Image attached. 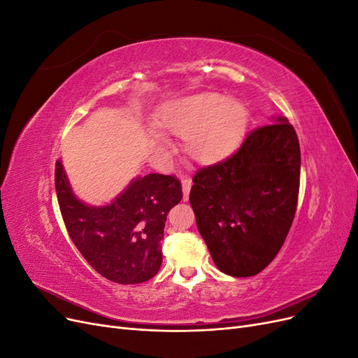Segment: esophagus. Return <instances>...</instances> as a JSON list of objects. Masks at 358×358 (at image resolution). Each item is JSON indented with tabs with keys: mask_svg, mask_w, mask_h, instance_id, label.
Returning a JSON list of instances; mask_svg holds the SVG:
<instances>
[{
	"mask_svg": "<svg viewBox=\"0 0 358 358\" xmlns=\"http://www.w3.org/2000/svg\"><path fill=\"white\" fill-rule=\"evenodd\" d=\"M182 192H183V201H187L188 200V197H189V189H191V187H192V180H191V178H188V176H185V178H182Z\"/></svg>",
	"mask_w": 358,
	"mask_h": 358,
	"instance_id": "esophagus-1",
	"label": "esophagus"
}]
</instances>
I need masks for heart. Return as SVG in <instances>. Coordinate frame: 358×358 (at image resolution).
Masks as SVG:
<instances>
[{
	"label": "heart",
	"instance_id": "heart-1",
	"mask_svg": "<svg viewBox=\"0 0 358 358\" xmlns=\"http://www.w3.org/2000/svg\"><path fill=\"white\" fill-rule=\"evenodd\" d=\"M159 127L185 137V152L201 164L230 157L242 143L248 124L246 106L218 92H200L169 103Z\"/></svg>",
	"mask_w": 358,
	"mask_h": 358
}]
</instances>
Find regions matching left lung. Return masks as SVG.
Instances as JSON below:
<instances>
[{"label":"left lung","mask_w":358,"mask_h":358,"mask_svg":"<svg viewBox=\"0 0 358 358\" xmlns=\"http://www.w3.org/2000/svg\"><path fill=\"white\" fill-rule=\"evenodd\" d=\"M189 203L221 272L248 278L282 248L300 187V145L284 116L255 128L237 152L192 178Z\"/></svg>","instance_id":"left-lung-1"}]
</instances>
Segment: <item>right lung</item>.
Returning <instances> with one entry per match:
<instances>
[{"label": "right lung", "mask_w": 358, "mask_h": 358, "mask_svg": "<svg viewBox=\"0 0 358 358\" xmlns=\"http://www.w3.org/2000/svg\"><path fill=\"white\" fill-rule=\"evenodd\" d=\"M55 188L66 229L94 270L122 285L158 273L167 213L182 200L179 179L150 173L131 180L112 203L90 206L74 196L58 159Z\"/></svg>", "instance_id": "obj_1"}]
</instances>
